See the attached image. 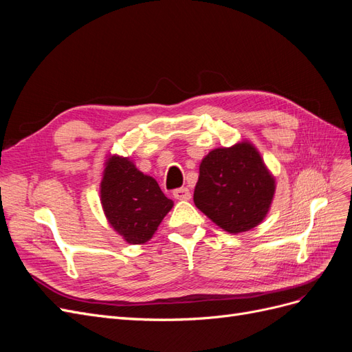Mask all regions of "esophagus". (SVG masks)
I'll list each match as a JSON object with an SVG mask.
<instances>
[{
    "label": "esophagus",
    "mask_w": 352,
    "mask_h": 352,
    "mask_svg": "<svg viewBox=\"0 0 352 352\" xmlns=\"http://www.w3.org/2000/svg\"><path fill=\"white\" fill-rule=\"evenodd\" d=\"M173 197L176 199H190V190L188 188H179V189H175L173 190Z\"/></svg>",
    "instance_id": "1"
}]
</instances>
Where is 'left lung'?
I'll list each match as a JSON object with an SVG mask.
<instances>
[{
    "label": "left lung",
    "mask_w": 352,
    "mask_h": 352,
    "mask_svg": "<svg viewBox=\"0 0 352 352\" xmlns=\"http://www.w3.org/2000/svg\"><path fill=\"white\" fill-rule=\"evenodd\" d=\"M276 179L250 141L210 151L194 190L198 210L229 233L254 229L267 216Z\"/></svg>",
    "instance_id": "1"
}]
</instances>
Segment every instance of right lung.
Segmentation results:
<instances>
[{
    "label": "right lung",
    "mask_w": 352,
    "mask_h": 352,
    "mask_svg": "<svg viewBox=\"0 0 352 352\" xmlns=\"http://www.w3.org/2000/svg\"><path fill=\"white\" fill-rule=\"evenodd\" d=\"M100 194L110 226L132 245L150 241L173 207L154 177L138 170L129 157L117 154L105 160Z\"/></svg>",
    "instance_id": "add662e5"
}]
</instances>
